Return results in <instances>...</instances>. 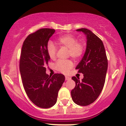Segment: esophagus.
Listing matches in <instances>:
<instances>
[{
	"label": "esophagus",
	"instance_id": "esophagus-1",
	"mask_svg": "<svg viewBox=\"0 0 126 126\" xmlns=\"http://www.w3.org/2000/svg\"><path fill=\"white\" fill-rule=\"evenodd\" d=\"M71 79L70 77H69V76H65V79H66V80H70V79Z\"/></svg>",
	"mask_w": 126,
	"mask_h": 126
}]
</instances>
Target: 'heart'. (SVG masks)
Here are the masks:
<instances>
[{
    "label": "heart",
    "instance_id": "b5f03b06",
    "mask_svg": "<svg viewBox=\"0 0 126 126\" xmlns=\"http://www.w3.org/2000/svg\"><path fill=\"white\" fill-rule=\"evenodd\" d=\"M58 43L69 48V55L74 59H79L83 56L85 51V45L82 42L78 41L77 38L71 34H66L58 38ZM47 52L50 59L54 60L56 57L57 49L53 43L50 42L47 46ZM73 66L71 60H59L55 64L57 71L67 73Z\"/></svg>",
    "mask_w": 126,
    "mask_h": 126
}]
</instances>
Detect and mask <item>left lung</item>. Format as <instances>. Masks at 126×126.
<instances>
[{
	"label": "left lung",
	"instance_id": "1",
	"mask_svg": "<svg viewBox=\"0 0 126 126\" xmlns=\"http://www.w3.org/2000/svg\"><path fill=\"white\" fill-rule=\"evenodd\" d=\"M86 36V51L81 61L76 66L78 73L83 74L82 81L75 76L72 79L76 86L71 91L75 104L86 106L97 99L103 89L108 68V60L103 43L99 37L86 28L76 30Z\"/></svg>",
	"mask_w": 126,
	"mask_h": 126
}]
</instances>
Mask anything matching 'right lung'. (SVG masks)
I'll list each match as a JSON object with an SVG mask.
<instances>
[{"instance_id":"obj_1","label":"right lung","mask_w":126,"mask_h":126,"mask_svg":"<svg viewBox=\"0 0 126 126\" xmlns=\"http://www.w3.org/2000/svg\"><path fill=\"white\" fill-rule=\"evenodd\" d=\"M54 32V29L42 28L30 34L24 41L20 56V73L26 94L34 104L43 108L55 105L65 80L60 73L49 76L46 73L50 60L47 46Z\"/></svg>"}]
</instances>
